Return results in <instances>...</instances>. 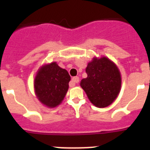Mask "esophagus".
I'll use <instances>...</instances> for the list:
<instances>
[{"label": "esophagus", "mask_w": 150, "mask_h": 150, "mask_svg": "<svg viewBox=\"0 0 150 150\" xmlns=\"http://www.w3.org/2000/svg\"><path fill=\"white\" fill-rule=\"evenodd\" d=\"M79 82V78L78 76H74L71 79V82L70 83V86H74L75 83H78Z\"/></svg>", "instance_id": "1"}]
</instances>
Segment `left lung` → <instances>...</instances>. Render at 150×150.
Wrapping results in <instances>:
<instances>
[{"instance_id": "1", "label": "left lung", "mask_w": 150, "mask_h": 150, "mask_svg": "<svg viewBox=\"0 0 150 150\" xmlns=\"http://www.w3.org/2000/svg\"><path fill=\"white\" fill-rule=\"evenodd\" d=\"M87 77L80 86L90 101L98 107L110 105L117 98L121 88V75L113 62L103 57L95 59L88 64Z\"/></svg>"}]
</instances>
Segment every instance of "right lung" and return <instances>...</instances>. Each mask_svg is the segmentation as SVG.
<instances>
[{"mask_svg":"<svg viewBox=\"0 0 150 150\" xmlns=\"http://www.w3.org/2000/svg\"><path fill=\"white\" fill-rule=\"evenodd\" d=\"M71 76L65 69L55 62L40 69L35 79V93L41 103L49 107H55L62 103L67 93Z\"/></svg>","mask_w":150,"mask_h":150,"instance_id":"1","label":"right lung"}]
</instances>
